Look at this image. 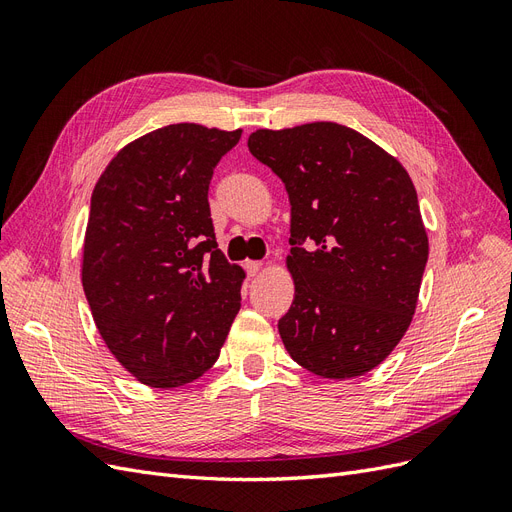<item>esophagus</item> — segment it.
<instances>
[{"label": "esophagus", "mask_w": 512, "mask_h": 512, "mask_svg": "<svg viewBox=\"0 0 512 512\" xmlns=\"http://www.w3.org/2000/svg\"><path fill=\"white\" fill-rule=\"evenodd\" d=\"M260 269H262V262H258V260H247L245 262V271L250 277H256L260 273Z\"/></svg>", "instance_id": "esophagus-1"}]
</instances>
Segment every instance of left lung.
I'll return each instance as SVG.
<instances>
[{"label":"left lung","instance_id":"8db88e82","mask_svg":"<svg viewBox=\"0 0 512 512\" xmlns=\"http://www.w3.org/2000/svg\"><path fill=\"white\" fill-rule=\"evenodd\" d=\"M247 147L290 200L294 299L277 322L288 354L322 378L367 374L406 335L429 256L408 170L333 121L262 128Z\"/></svg>","mask_w":512,"mask_h":512}]
</instances>
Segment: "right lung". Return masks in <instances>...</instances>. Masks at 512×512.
<instances>
[{
    "label": "right lung",
    "instance_id": "1",
    "mask_svg": "<svg viewBox=\"0 0 512 512\" xmlns=\"http://www.w3.org/2000/svg\"><path fill=\"white\" fill-rule=\"evenodd\" d=\"M243 130L170 123L128 143L100 175L81 280L106 348L153 389L194 382L218 361L245 271L218 250L213 168Z\"/></svg>",
    "mask_w": 512,
    "mask_h": 512
}]
</instances>
